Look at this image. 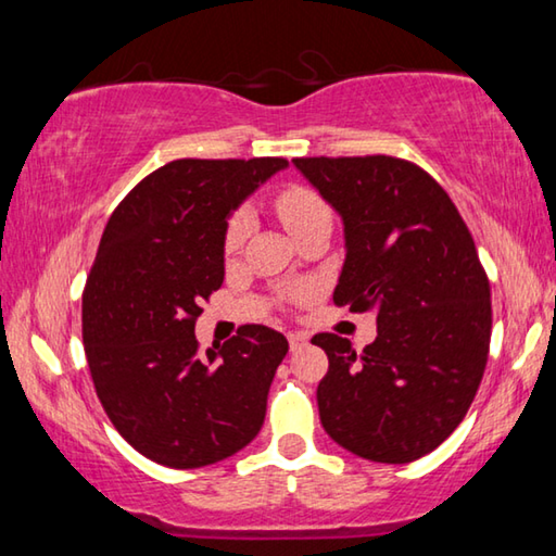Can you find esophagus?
Returning <instances> with one entry per match:
<instances>
[{"mask_svg":"<svg viewBox=\"0 0 556 556\" xmlns=\"http://www.w3.org/2000/svg\"><path fill=\"white\" fill-rule=\"evenodd\" d=\"M289 348L291 351H299V348H304L308 343V338L304 333H289Z\"/></svg>","mask_w":556,"mask_h":556,"instance_id":"obj_1","label":"esophagus"}]
</instances>
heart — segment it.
I'll use <instances>...</instances> for the list:
<instances>
[{
    "label": "heart",
    "instance_id": "1",
    "mask_svg": "<svg viewBox=\"0 0 556 556\" xmlns=\"http://www.w3.org/2000/svg\"><path fill=\"white\" fill-rule=\"evenodd\" d=\"M275 211L279 215V220L287 225V230L291 235H299L318 218H326L328 205L324 203L321 195L314 191V188L289 184L275 195ZM248 232H250L248 213L242 211L235 213L228 220V228H225V235H223V250L228 252V255L238 252L242 248V242L248 240Z\"/></svg>",
    "mask_w": 556,
    "mask_h": 556
}]
</instances>
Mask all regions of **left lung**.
<instances>
[{
    "mask_svg": "<svg viewBox=\"0 0 556 556\" xmlns=\"http://www.w3.org/2000/svg\"><path fill=\"white\" fill-rule=\"evenodd\" d=\"M294 166L343 218L336 306L378 314L355 351L316 333L326 434L355 456L409 464L446 441L473 402L491 348V285L454 201L397 156H301Z\"/></svg>",
    "mask_w": 556,
    "mask_h": 556,
    "instance_id": "left-lung-1",
    "label": "left lung"
}]
</instances>
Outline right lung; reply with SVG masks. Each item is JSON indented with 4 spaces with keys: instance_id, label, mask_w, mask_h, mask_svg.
I'll use <instances>...</instances> for the list:
<instances>
[{
    "instance_id": "add662e5",
    "label": "right lung",
    "mask_w": 556,
    "mask_h": 556,
    "mask_svg": "<svg viewBox=\"0 0 556 556\" xmlns=\"http://www.w3.org/2000/svg\"><path fill=\"white\" fill-rule=\"evenodd\" d=\"M287 166L281 156L176 159L112 211L83 289V345L115 429L168 468H201L250 444L287 338L248 324L199 353L195 318L225 277L228 215Z\"/></svg>"
}]
</instances>
